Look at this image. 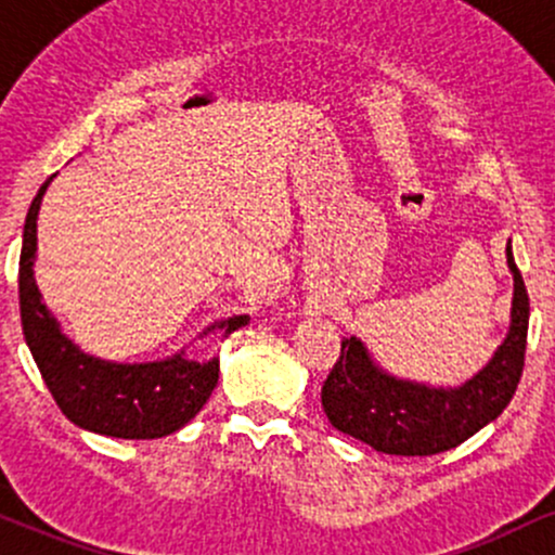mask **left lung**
<instances>
[{
  "mask_svg": "<svg viewBox=\"0 0 555 555\" xmlns=\"http://www.w3.org/2000/svg\"><path fill=\"white\" fill-rule=\"evenodd\" d=\"M506 264L514 278L506 338L488 364L462 385H429L390 375L372 359L357 335H346L340 359L322 385V409L330 425L379 453L433 456L451 451L508 406L525 366L529 298L516 270L512 241Z\"/></svg>",
  "mask_w": 555,
  "mask_h": 555,
  "instance_id": "left-lung-1",
  "label": "left lung"
}]
</instances>
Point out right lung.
I'll return each instance as SVG.
<instances>
[{
    "label": "right lung",
    "instance_id": "obj_1",
    "mask_svg": "<svg viewBox=\"0 0 555 555\" xmlns=\"http://www.w3.org/2000/svg\"><path fill=\"white\" fill-rule=\"evenodd\" d=\"M54 178V176H52ZM52 178L30 202L23 225L21 248V322L26 344L34 353L43 383L62 414L73 425L96 435L126 440H154L172 435L202 412L220 377V357L191 359L185 346L172 357L157 361H109L86 353L76 340L62 333L57 317L43 304L34 278L36 220L41 198ZM251 317L233 314L217 320L198 333L207 338L222 330V338L248 325Z\"/></svg>",
    "mask_w": 555,
    "mask_h": 555
}]
</instances>
